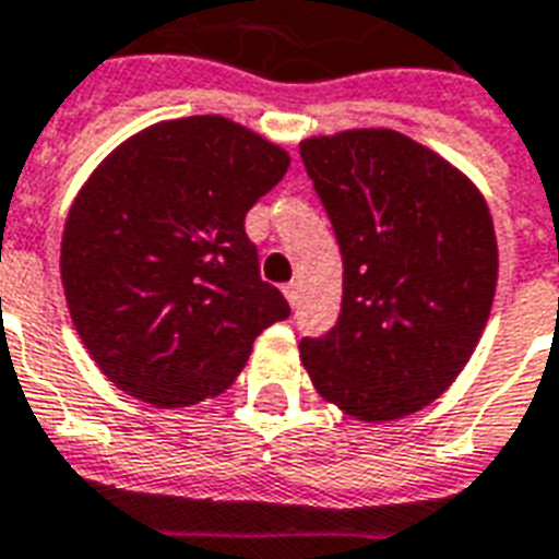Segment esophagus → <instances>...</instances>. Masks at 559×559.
Here are the masks:
<instances>
[{"label":"esophagus","instance_id":"1","mask_svg":"<svg viewBox=\"0 0 559 559\" xmlns=\"http://www.w3.org/2000/svg\"><path fill=\"white\" fill-rule=\"evenodd\" d=\"M284 296H287L289 305H296V301H298V284H296V281H289L287 287H284Z\"/></svg>","mask_w":559,"mask_h":559}]
</instances>
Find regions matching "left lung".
<instances>
[{
	"label": "left lung",
	"mask_w": 559,
	"mask_h": 559,
	"mask_svg": "<svg viewBox=\"0 0 559 559\" xmlns=\"http://www.w3.org/2000/svg\"><path fill=\"white\" fill-rule=\"evenodd\" d=\"M343 254L336 325L301 340L322 399L386 421L440 399L487 325L498 246L484 195L431 148L390 128L301 146Z\"/></svg>",
	"instance_id": "8db88e82"
}]
</instances>
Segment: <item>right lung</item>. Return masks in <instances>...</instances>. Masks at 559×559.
Segmentation results:
<instances>
[{
    "label": "right lung",
    "instance_id": "obj_1",
    "mask_svg": "<svg viewBox=\"0 0 559 559\" xmlns=\"http://www.w3.org/2000/svg\"><path fill=\"white\" fill-rule=\"evenodd\" d=\"M289 155L223 117L157 122L102 160L67 216L72 325L114 386L155 407L219 395L263 328L289 317L246 213Z\"/></svg>",
    "mask_w": 559,
    "mask_h": 559
}]
</instances>
